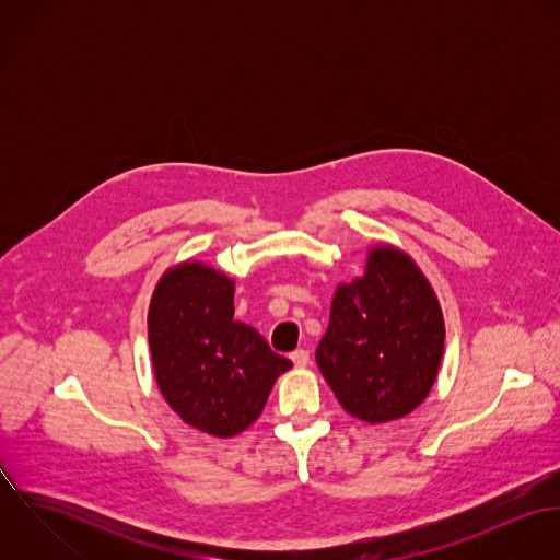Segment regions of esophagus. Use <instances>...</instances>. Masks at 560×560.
<instances>
[{
    "instance_id": "esophagus-1",
    "label": "esophagus",
    "mask_w": 560,
    "mask_h": 560,
    "mask_svg": "<svg viewBox=\"0 0 560 560\" xmlns=\"http://www.w3.org/2000/svg\"><path fill=\"white\" fill-rule=\"evenodd\" d=\"M291 360H293V364H295L298 369H306L308 362H311V353H308L306 349H298V351L291 353Z\"/></svg>"
}]
</instances>
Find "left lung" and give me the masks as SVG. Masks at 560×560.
<instances>
[{
    "instance_id": "8db88e82",
    "label": "left lung",
    "mask_w": 560,
    "mask_h": 560,
    "mask_svg": "<svg viewBox=\"0 0 560 560\" xmlns=\"http://www.w3.org/2000/svg\"><path fill=\"white\" fill-rule=\"evenodd\" d=\"M444 355L438 295L397 245L369 247L364 273L334 291L317 347L320 375L353 418L382 424L429 397Z\"/></svg>"
}]
</instances>
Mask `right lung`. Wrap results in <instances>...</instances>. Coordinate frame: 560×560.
Masks as SVG:
<instances>
[{"label": "right lung", "mask_w": 560, "mask_h": 560, "mask_svg": "<svg viewBox=\"0 0 560 560\" xmlns=\"http://www.w3.org/2000/svg\"><path fill=\"white\" fill-rule=\"evenodd\" d=\"M235 280L202 260L167 267L149 308V345L161 397L194 429L233 438L262 411L293 362L233 319Z\"/></svg>", "instance_id": "add662e5"}]
</instances>
